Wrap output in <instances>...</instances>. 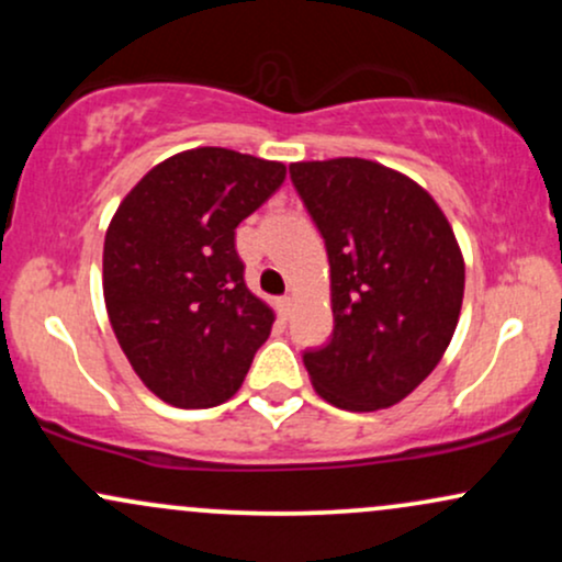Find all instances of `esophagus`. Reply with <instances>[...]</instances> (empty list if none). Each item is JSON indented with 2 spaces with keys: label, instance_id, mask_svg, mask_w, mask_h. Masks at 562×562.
Here are the masks:
<instances>
[{
  "label": "esophagus",
  "instance_id": "obj_1",
  "mask_svg": "<svg viewBox=\"0 0 562 562\" xmlns=\"http://www.w3.org/2000/svg\"><path fill=\"white\" fill-rule=\"evenodd\" d=\"M277 314H280L282 319H288L290 314H293V299H290V295H282V299H277Z\"/></svg>",
  "mask_w": 562,
  "mask_h": 562
}]
</instances>
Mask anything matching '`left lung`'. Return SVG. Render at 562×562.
<instances>
[{"mask_svg":"<svg viewBox=\"0 0 562 562\" xmlns=\"http://www.w3.org/2000/svg\"><path fill=\"white\" fill-rule=\"evenodd\" d=\"M325 237L333 335L303 353L312 385L348 412L398 404L441 362L465 293V261L438 203L364 158L290 164Z\"/></svg>","mask_w":562,"mask_h":562,"instance_id":"obj_1","label":"left lung"}]
</instances>
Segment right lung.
Returning a JSON list of instances; mask_svg holds the SVG:
<instances>
[{
	"mask_svg": "<svg viewBox=\"0 0 562 562\" xmlns=\"http://www.w3.org/2000/svg\"><path fill=\"white\" fill-rule=\"evenodd\" d=\"M285 182V164L195 147L150 169L105 232L102 293L142 383L179 409L237 393L274 312L245 285L235 229Z\"/></svg>",
	"mask_w": 562,
	"mask_h": 562,
	"instance_id": "obj_1",
	"label": "right lung"
}]
</instances>
